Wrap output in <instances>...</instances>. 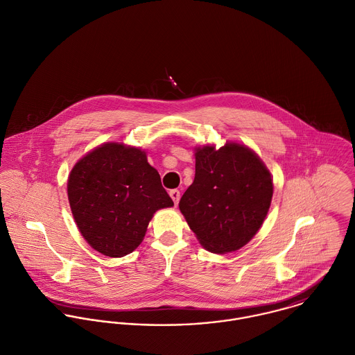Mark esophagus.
<instances>
[{
    "label": "esophagus",
    "mask_w": 355,
    "mask_h": 355,
    "mask_svg": "<svg viewBox=\"0 0 355 355\" xmlns=\"http://www.w3.org/2000/svg\"><path fill=\"white\" fill-rule=\"evenodd\" d=\"M169 196H171V198L173 200V202H175V205L179 202V200H180V191L179 190H171L169 191Z\"/></svg>",
    "instance_id": "obj_1"
}]
</instances>
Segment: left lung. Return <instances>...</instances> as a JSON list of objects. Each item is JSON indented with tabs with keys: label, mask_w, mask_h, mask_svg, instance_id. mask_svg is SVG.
<instances>
[{
	"label": "left lung",
	"mask_w": 355,
	"mask_h": 355,
	"mask_svg": "<svg viewBox=\"0 0 355 355\" xmlns=\"http://www.w3.org/2000/svg\"><path fill=\"white\" fill-rule=\"evenodd\" d=\"M196 176L179 209L200 243L212 253L245 246L261 227L272 198V176L248 146L227 140L194 148Z\"/></svg>",
	"instance_id": "obj_1"
}]
</instances>
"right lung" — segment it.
I'll return each instance as SVG.
<instances>
[{
	"instance_id": "obj_1",
	"label": "right lung",
	"mask_w": 355,
	"mask_h": 355,
	"mask_svg": "<svg viewBox=\"0 0 355 355\" xmlns=\"http://www.w3.org/2000/svg\"><path fill=\"white\" fill-rule=\"evenodd\" d=\"M67 197L81 236L109 257L132 253L154 214L173 207L146 151L122 141L103 143L76 162Z\"/></svg>"
}]
</instances>
